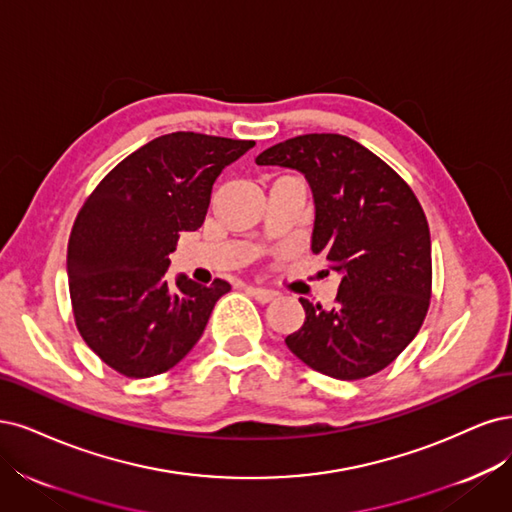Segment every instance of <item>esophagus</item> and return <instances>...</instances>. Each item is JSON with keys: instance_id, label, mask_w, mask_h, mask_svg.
<instances>
[{"instance_id": "esophagus-1", "label": "esophagus", "mask_w": 512, "mask_h": 512, "mask_svg": "<svg viewBox=\"0 0 512 512\" xmlns=\"http://www.w3.org/2000/svg\"><path fill=\"white\" fill-rule=\"evenodd\" d=\"M246 293L251 295V298H255L259 304H268L276 298L274 291H268V289H261V287H246Z\"/></svg>"}]
</instances>
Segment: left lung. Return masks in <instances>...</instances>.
<instances>
[{"label": "left lung", "mask_w": 512, "mask_h": 512, "mask_svg": "<svg viewBox=\"0 0 512 512\" xmlns=\"http://www.w3.org/2000/svg\"><path fill=\"white\" fill-rule=\"evenodd\" d=\"M257 166L300 170L315 195L312 253L340 274L334 308L300 298L304 325L285 338L306 366L340 381L387 368L421 329L432 298V240L406 180L340 134L266 148Z\"/></svg>", "instance_id": "1"}]
</instances>
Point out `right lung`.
I'll list each match as a JSON object with an SVG mask.
<instances>
[{"instance_id":"add662e5","label":"right lung","mask_w":512,"mask_h":512,"mask_svg":"<svg viewBox=\"0 0 512 512\" xmlns=\"http://www.w3.org/2000/svg\"><path fill=\"white\" fill-rule=\"evenodd\" d=\"M253 140L174 131L114 166L76 214L68 283L82 340L127 378L168 372L202 338L229 283L168 276L180 232L202 227L212 185Z\"/></svg>"}]
</instances>
